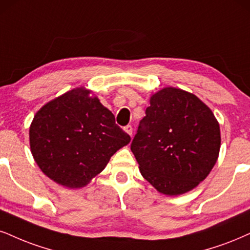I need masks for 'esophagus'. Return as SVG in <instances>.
I'll list each match as a JSON object with an SVG mask.
<instances>
[{
  "instance_id": "34e87169",
  "label": "esophagus",
  "mask_w": 250,
  "mask_h": 250,
  "mask_svg": "<svg viewBox=\"0 0 250 250\" xmlns=\"http://www.w3.org/2000/svg\"><path fill=\"white\" fill-rule=\"evenodd\" d=\"M124 131H125L127 134L132 135V132H133V128H132L131 125H126L125 127H124Z\"/></svg>"
}]
</instances>
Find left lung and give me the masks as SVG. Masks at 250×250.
I'll return each instance as SVG.
<instances>
[{"mask_svg": "<svg viewBox=\"0 0 250 250\" xmlns=\"http://www.w3.org/2000/svg\"><path fill=\"white\" fill-rule=\"evenodd\" d=\"M131 150L141 175L159 192L177 196L210 174L220 149L219 123L193 94L163 88L153 95Z\"/></svg>", "mask_w": 250, "mask_h": 250, "instance_id": "left-lung-1", "label": "left lung"}]
</instances>
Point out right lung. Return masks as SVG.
<instances>
[{
  "mask_svg": "<svg viewBox=\"0 0 250 250\" xmlns=\"http://www.w3.org/2000/svg\"><path fill=\"white\" fill-rule=\"evenodd\" d=\"M89 95L85 88L67 91L45 104L30 126L37 165L51 180L72 189L87 186L131 141L113 113Z\"/></svg>",
  "mask_w": 250,
  "mask_h": 250,
  "instance_id": "add662e5",
  "label": "right lung"
}]
</instances>
